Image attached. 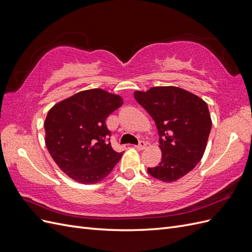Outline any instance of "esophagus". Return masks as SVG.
I'll return each instance as SVG.
<instances>
[{
    "label": "esophagus",
    "mask_w": 252,
    "mask_h": 252,
    "mask_svg": "<svg viewBox=\"0 0 252 252\" xmlns=\"http://www.w3.org/2000/svg\"><path fill=\"white\" fill-rule=\"evenodd\" d=\"M146 142H145V141H140L139 142V145H136V146H135V148L136 149H138V150H143V149H145V148H146Z\"/></svg>",
    "instance_id": "1"
}]
</instances>
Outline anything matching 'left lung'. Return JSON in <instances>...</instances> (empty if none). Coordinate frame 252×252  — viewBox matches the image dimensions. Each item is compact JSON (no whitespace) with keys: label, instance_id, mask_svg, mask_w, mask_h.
<instances>
[{"label":"left lung","instance_id":"8db88e82","mask_svg":"<svg viewBox=\"0 0 252 252\" xmlns=\"http://www.w3.org/2000/svg\"><path fill=\"white\" fill-rule=\"evenodd\" d=\"M134 98L154 119L159 135L161 162L148 173L162 182L178 181L203 158L212 124L207 104L174 86L134 91Z\"/></svg>","mask_w":252,"mask_h":252}]
</instances>
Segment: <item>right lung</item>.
I'll list each match as a JSON object with an SVG mask.
<instances>
[{
  "mask_svg": "<svg viewBox=\"0 0 252 252\" xmlns=\"http://www.w3.org/2000/svg\"><path fill=\"white\" fill-rule=\"evenodd\" d=\"M122 105L120 95L95 88L80 91L48 111L45 143L53 161L70 179L95 184L118 164L123 152L112 149L105 121Z\"/></svg>",
  "mask_w": 252,
  "mask_h": 252,
  "instance_id": "obj_1",
  "label": "right lung"
}]
</instances>
